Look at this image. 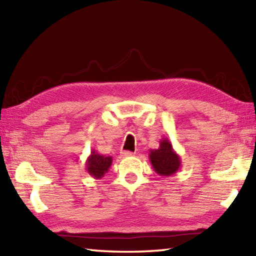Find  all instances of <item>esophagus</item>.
<instances>
[{
	"label": "esophagus",
	"mask_w": 256,
	"mask_h": 256,
	"mask_svg": "<svg viewBox=\"0 0 256 256\" xmlns=\"http://www.w3.org/2000/svg\"><path fill=\"white\" fill-rule=\"evenodd\" d=\"M122 156H124V157H128V156H133V153L132 152H128V150H124V152H122Z\"/></svg>",
	"instance_id": "1"
}]
</instances>
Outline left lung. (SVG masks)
<instances>
[{
    "instance_id": "left-lung-1",
    "label": "left lung",
    "mask_w": 256,
    "mask_h": 256,
    "mask_svg": "<svg viewBox=\"0 0 256 256\" xmlns=\"http://www.w3.org/2000/svg\"><path fill=\"white\" fill-rule=\"evenodd\" d=\"M150 160L156 174L160 176H172L182 166V158L175 150L172 142L167 138H162L160 148L150 150Z\"/></svg>"
}]
</instances>
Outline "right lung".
<instances>
[{
  "label": "right lung",
  "instance_id": "right-lung-1",
  "mask_svg": "<svg viewBox=\"0 0 256 256\" xmlns=\"http://www.w3.org/2000/svg\"><path fill=\"white\" fill-rule=\"evenodd\" d=\"M112 165V157L101 155L94 150H91L86 162V170L90 176L94 179H101L104 174L108 172V168Z\"/></svg>",
  "mask_w": 256,
  "mask_h": 256
}]
</instances>
